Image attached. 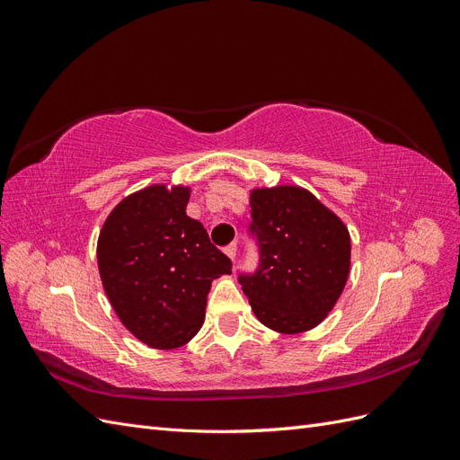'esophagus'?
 I'll return each instance as SVG.
<instances>
[{
    "label": "esophagus",
    "mask_w": 460,
    "mask_h": 460,
    "mask_svg": "<svg viewBox=\"0 0 460 460\" xmlns=\"http://www.w3.org/2000/svg\"><path fill=\"white\" fill-rule=\"evenodd\" d=\"M225 253H226L228 259L234 261V259H235V243H230V245L225 249Z\"/></svg>",
    "instance_id": "34e87169"
}]
</instances>
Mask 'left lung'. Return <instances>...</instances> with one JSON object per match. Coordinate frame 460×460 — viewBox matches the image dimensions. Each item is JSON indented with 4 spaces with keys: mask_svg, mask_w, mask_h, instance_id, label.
<instances>
[{
    "mask_svg": "<svg viewBox=\"0 0 460 460\" xmlns=\"http://www.w3.org/2000/svg\"><path fill=\"white\" fill-rule=\"evenodd\" d=\"M262 264L240 276L259 323L278 333L316 328L336 307L351 270L345 222L307 188L280 184L249 190Z\"/></svg>",
    "mask_w": 460,
    "mask_h": 460,
    "instance_id": "obj_1",
    "label": "left lung"
}]
</instances>
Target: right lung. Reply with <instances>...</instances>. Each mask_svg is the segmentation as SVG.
Masks as SVG:
<instances>
[{
    "mask_svg": "<svg viewBox=\"0 0 460 460\" xmlns=\"http://www.w3.org/2000/svg\"><path fill=\"white\" fill-rule=\"evenodd\" d=\"M190 196L184 184L137 190L109 213L97 238L111 307L153 349H176L196 336L213 280L232 274L230 259L186 215Z\"/></svg>",
    "mask_w": 460,
    "mask_h": 460,
    "instance_id": "right-lung-1",
    "label": "right lung"
}]
</instances>
